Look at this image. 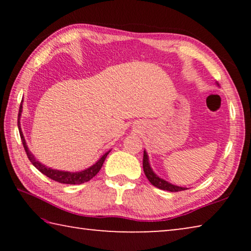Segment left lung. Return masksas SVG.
Returning <instances> with one entry per match:
<instances>
[{
	"label": "left lung",
	"instance_id": "8db88e82",
	"mask_svg": "<svg viewBox=\"0 0 251 251\" xmlns=\"http://www.w3.org/2000/svg\"><path fill=\"white\" fill-rule=\"evenodd\" d=\"M143 168H144V173H145L147 179L151 181V184L152 186L157 187V188L163 189V190H168V192H181V190L187 189V188H182V187H179V186L172 185L171 182L161 179V178L157 176L156 174L151 171L150 163H148L147 152L145 151H144V157H143Z\"/></svg>",
	"mask_w": 251,
	"mask_h": 251
}]
</instances>
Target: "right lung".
I'll use <instances>...</instances> for the list:
<instances>
[{
	"mask_svg": "<svg viewBox=\"0 0 251 251\" xmlns=\"http://www.w3.org/2000/svg\"><path fill=\"white\" fill-rule=\"evenodd\" d=\"M21 113H22V104L20 106V110H19V120H18V126H19V130H20V136H21V139H22V143H23V146H24V150L25 152H26V155L28 157V159L31 160V163L35 166V168L39 169V171L44 174L45 176H48L50 179H53L57 182H61V184H69V185H79V184H83V182H86L88 180H91L93 177H94L97 173L100 171L101 166H103L104 164V160L106 157H107L108 152H105V154L100 157V160L97 161L96 164L93 165L90 168L85 169L83 172H78V173H70V172H62V171H56V169H52V168H49L44 166V165H42L40 161L35 160L34 158V156L29 152L28 148L26 146V143H25V138L23 136L22 130H21V126H20V116H21Z\"/></svg>",
	"mask_w": 251,
	"mask_h": 251,
	"instance_id": "add662e5",
	"label": "right lung"
}]
</instances>
